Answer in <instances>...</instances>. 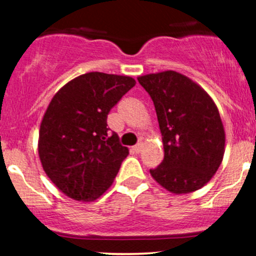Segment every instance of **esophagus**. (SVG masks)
I'll list each match as a JSON object with an SVG mask.
<instances>
[{
    "label": "esophagus",
    "instance_id": "1",
    "mask_svg": "<svg viewBox=\"0 0 256 256\" xmlns=\"http://www.w3.org/2000/svg\"><path fill=\"white\" fill-rule=\"evenodd\" d=\"M142 148H143V144H142V143H138V144H136V146H132V150H134V152H137V154H138V152H142Z\"/></svg>",
    "mask_w": 256,
    "mask_h": 256
}]
</instances>
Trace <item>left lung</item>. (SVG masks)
<instances>
[{
	"instance_id": "obj_1",
	"label": "left lung",
	"mask_w": 256,
	"mask_h": 256,
	"mask_svg": "<svg viewBox=\"0 0 256 256\" xmlns=\"http://www.w3.org/2000/svg\"><path fill=\"white\" fill-rule=\"evenodd\" d=\"M137 79L154 102L165 152L152 177L173 194L195 192L210 180L224 156L218 108L200 85L178 72Z\"/></svg>"
}]
</instances>
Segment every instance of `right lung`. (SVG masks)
Wrapping results in <instances>:
<instances>
[{"label":"right lung","mask_w":256,"mask_h":256,"mask_svg":"<svg viewBox=\"0 0 256 256\" xmlns=\"http://www.w3.org/2000/svg\"><path fill=\"white\" fill-rule=\"evenodd\" d=\"M131 77L90 72L64 85L46 108L38 154L44 172L64 195L98 198L113 183L128 149L107 128V116L134 86Z\"/></svg>","instance_id":"obj_1"}]
</instances>
